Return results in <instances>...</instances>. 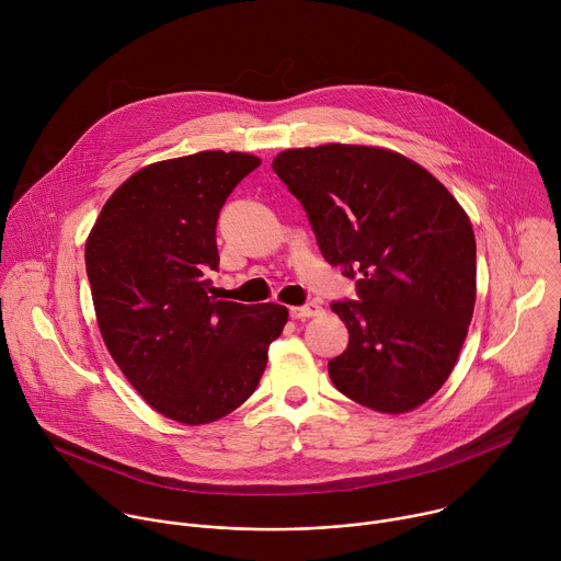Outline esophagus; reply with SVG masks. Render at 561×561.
Returning <instances> with one entry per match:
<instances>
[{"mask_svg":"<svg viewBox=\"0 0 561 561\" xmlns=\"http://www.w3.org/2000/svg\"><path fill=\"white\" fill-rule=\"evenodd\" d=\"M319 312H322V306H319L317 301H308L304 306H293L290 308V317L293 319H308V317H314Z\"/></svg>","mask_w":561,"mask_h":561,"instance_id":"esophagus-1","label":"esophagus"}]
</instances>
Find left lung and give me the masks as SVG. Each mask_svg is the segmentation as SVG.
Here are the masks:
<instances>
[{"instance_id": "left-lung-1", "label": "left lung", "mask_w": 561, "mask_h": 561, "mask_svg": "<svg viewBox=\"0 0 561 561\" xmlns=\"http://www.w3.org/2000/svg\"><path fill=\"white\" fill-rule=\"evenodd\" d=\"M273 171L324 260L357 279V299L331 304L348 329L329 362L335 388L379 413L417 409L448 379L474 308L463 208L420 164L373 146L284 150Z\"/></svg>"}]
</instances>
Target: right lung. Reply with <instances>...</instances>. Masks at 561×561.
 Wrapping results in <instances>:
<instances>
[{
	"mask_svg": "<svg viewBox=\"0 0 561 561\" xmlns=\"http://www.w3.org/2000/svg\"><path fill=\"white\" fill-rule=\"evenodd\" d=\"M262 162L204 150L141 169L104 204L87 242V273L108 353L146 402L197 426L255 392L288 310L219 299L217 219Z\"/></svg>",
	"mask_w": 561,
	"mask_h": 561,
	"instance_id": "right-lung-1",
	"label": "right lung"
}]
</instances>
